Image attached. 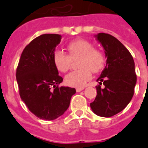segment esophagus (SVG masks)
<instances>
[{
  "label": "esophagus",
  "instance_id": "34e87169",
  "mask_svg": "<svg viewBox=\"0 0 148 148\" xmlns=\"http://www.w3.org/2000/svg\"><path fill=\"white\" fill-rule=\"evenodd\" d=\"M75 90H76V91H77V92H80V91H82V90H84V87H80V88H76Z\"/></svg>",
  "mask_w": 148,
  "mask_h": 148
}]
</instances>
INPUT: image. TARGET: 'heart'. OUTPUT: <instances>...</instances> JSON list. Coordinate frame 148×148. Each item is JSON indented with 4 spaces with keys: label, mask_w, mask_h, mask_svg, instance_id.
<instances>
[{
    "label": "heart",
    "mask_w": 148,
    "mask_h": 148,
    "mask_svg": "<svg viewBox=\"0 0 148 148\" xmlns=\"http://www.w3.org/2000/svg\"><path fill=\"white\" fill-rule=\"evenodd\" d=\"M69 55L61 50L54 52L53 61L58 71L66 73L70 69L72 59L79 58L78 67L79 69L73 71L66 75L65 82L73 87H82L92 77V73H99L103 68L105 57L100 50L94 49L93 45L82 38L73 40L67 45Z\"/></svg>",
    "instance_id": "heart-1"
}]
</instances>
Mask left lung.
Wrapping results in <instances>:
<instances>
[{
    "label": "left lung",
    "mask_w": 148,
    "mask_h": 148,
    "mask_svg": "<svg viewBox=\"0 0 148 148\" xmlns=\"http://www.w3.org/2000/svg\"><path fill=\"white\" fill-rule=\"evenodd\" d=\"M104 49L106 64L97 79L96 99L90 103L92 112L110 117L122 111L130 103L137 83L135 64L131 54L118 39L106 33L95 35Z\"/></svg>",
    "instance_id": "8db88e82"
}]
</instances>
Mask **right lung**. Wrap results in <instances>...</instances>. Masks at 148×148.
<instances>
[{"mask_svg": "<svg viewBox=\"0 0 148 148\" xmlns=\"http://www.w3.org/2000/svg\"><path fill=\"white\" fill-rule=\"evenodd\" d=\"M61 38L57 34L35 38L23 50L16 72L21 100L32 113L45 121L62 115L75 93V88L58 87L63 79L58 75L53 55Z\"/></svg>", "mask_w": 148, "mask_h": 148, "instance_id": "obj_1", "label": "right lung"}]
</instances>
